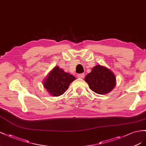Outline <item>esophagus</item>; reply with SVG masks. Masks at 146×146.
<instances>
[{
  "instance_id": "1",
  "label": "esophagus",
  "mask_w": 146,
  "mask_h": 146,
  "mask_svg": "<svg viewBox=\"0 0 146 146\" xmlns=\"http://www.w3.org/2000/svg\"><path fill=\"white\" fill-rule=\"evenodd\" d=\"M77 77L78 78H83L84 77V73H81V74H78L77 75Z\"/></svg>"
}]
</instances>
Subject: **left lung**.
Listing matches in <instances>:
<instances>
[{
  "label": "left lung",
  "instance_id": "8db88e82",
  "mask_svg": "<svg viewBox=\"0 0 146 146\" xmlns=\"http://www.w3.org/2000/svg\"><path fill=\"white\" fill-rule=\"evenodd\" d=\"M84 80L89 88L98 94H106L112 90L116 85L114 73L105 66L97 65L86 76Z\"/></svg>",
  "mask_w": 146,
  "mask_h": 146
}]
</instances>
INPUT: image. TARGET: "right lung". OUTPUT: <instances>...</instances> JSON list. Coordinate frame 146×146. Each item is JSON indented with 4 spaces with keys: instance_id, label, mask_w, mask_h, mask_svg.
<instances>
[{
    "instance_id": "right-lung-1",
    "label": "right lung",
    "mask_w": 146,
    "mask_h": 146,
    "mask_svg": "<svg viewBox=\"0 0 146 146\" xmlns=\"http://www.w3.org/2000/svg\"><path fill=\"white\" fill-rule=\"evenodd\" d=\"M75 80L74 76L56 66L48 73L43 84L49 95L58 97L63 94L68 89L70 83Z\"/></svg>"
}]
</instances>
